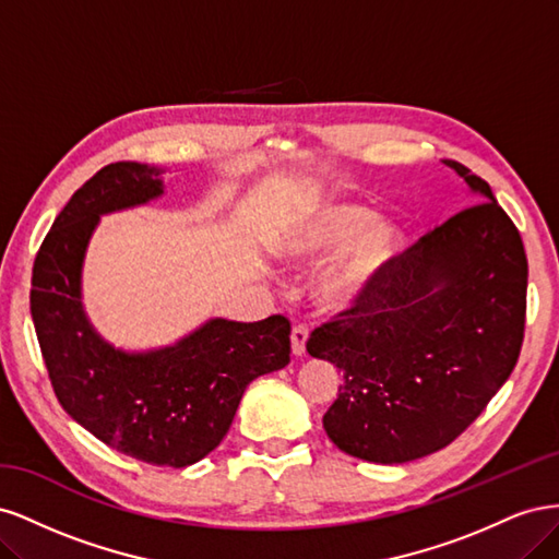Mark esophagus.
Listing matches in <instances>:
<instances>
[{"mask_svg":"<svg viewBox=\"0 0 559 559\" xmlns=\"http://www.w3.org/2000/svg\"><path fill=\"white\" fill-rule=\"evenodd\" d=\"M308 335H310V331H308L306 324L294 326V331H292V352L296 354V357H302V354H306Z\"/></svg>","mask_w":559,"mask_h":559,"instance_id":"1","label":"esophagus"}]
</instances>
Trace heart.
Listing matches in <instances>:
<instances>
[{
  "mask_svg": "<svg viewBox=\"0 0 559 559\" xmlns=\"http://www.w3.org/2000/svg\"><path fill=\"white\" fill-rule=\"evenodd\" d=\"M341 246L344 249L319 282V298L333 310L349 308L373 292L399 257L403 230L392 218H373V212L357 202L331 200L294 218L280 235L277 253L306 263Z\"/></svg>",
  "mask_w": 559,
  "mask_h": 559,
  "instance_id": "heart-1",
  "label": "heart"
}]
</instances>
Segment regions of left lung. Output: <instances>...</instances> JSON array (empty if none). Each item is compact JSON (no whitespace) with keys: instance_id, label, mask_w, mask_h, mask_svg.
<instances>
[{"instance_id":"obj_1","label":"left lung","mask_w":559,"mask_h":559,"mask_svg":"<svg viewBox=\"0 0 559 559\" xmlns=\"http://www.w3.org/2000/svg\"><path fill=\"white\" fill-rule=\"evenodd\" d=\"M476 205L399 253L373 292L312 331L310 357L343 373L324 429L343 452L403 464L450 445L520 357L527 257L515 224L468 167Z\"/></svg>"}]
</instances>
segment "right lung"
Listing matches in <instances>:
<instances>
[{
    "label": "right lung",
    "instance_id": "1",
    "mask_svg": "<svg viewBox=\"0 0 559 559\" xmlns=\"http://www.w3.org/2000/svg\"><path fill=\"white\" fill-rule=\"evenodd\" d=\"M163 170L111 163L58 214L32 267L29 312L50 384L83 429L134 460L183 468L228 433L251 380L289 364L292 324L210 319L158 349L126 352L95 331L81 302V273L99 216L160 198Z\"/></svg>",
    "mask_w": 559,
    "mask_h": 559
}]
</instances>
